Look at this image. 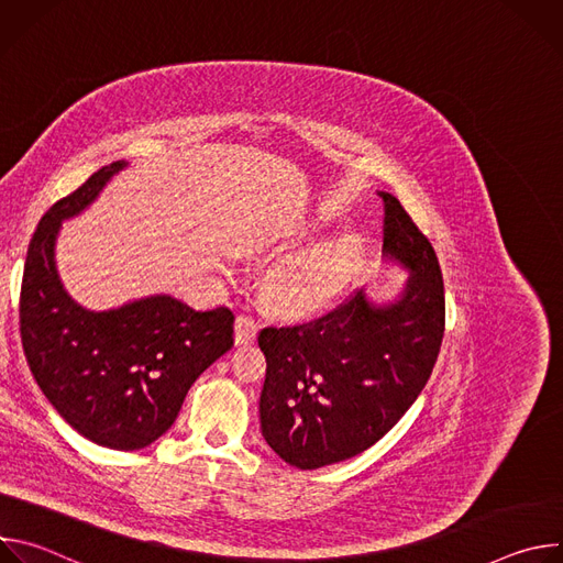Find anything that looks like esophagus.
Here are the masks:
<instances>
[{
  "instance_id": "1",
  "label": "esophagus",
  "mask_w": 563,
  "mask_h": 563,
  "mask_svg": "<svg viewBox=\"0 0 563 563\" xmlns=\"http://www.w3.org/2000/svg\"><path fill=\"white\" fill-rule=\"evenodd\" d=\"M258 332V323L252 316H238L235 325H233V339L238 345H247L256 339Z\"/></svg>"
}]
</instances>
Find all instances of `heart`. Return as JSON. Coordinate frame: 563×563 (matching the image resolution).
<instances>
[{"label": "heart", "instance_id": "heart-1", "mask_svg": "<svg viewBox=\"0 0 563 563\" xmlns=\"http://www.w3.org/2000/svg\"><path fill=\"white\" fill-rule=\"evenodd\" d=\"M358 258L361 247L356 240L316 245L276 265L265 280V291L283 313H311L341 291Z\"/></svg>", "mask_w": 563, "mask_h": 563}]
</instances>
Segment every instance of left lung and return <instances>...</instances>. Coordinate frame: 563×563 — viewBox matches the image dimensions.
Wrapping results in <instances>:
<instances>
[{"label":"left lung","mask_w":563,"mask_h":563,"mask_svg":"<svg viewBox=\"0 0 563 563\" xmlns=\"http://www.w3.org/2000/svg\"><path fill=\"white\" fill-rule=\"evenodd\" d=\"M383 198V258L410 276L391 300L358 289L309 323L265 328L261 430L289 465L352 459L408 412L437 363L445 330L443 276L430 240L391 194Z\"/></svg>","instance_id":"obj_1"}]
</instances>
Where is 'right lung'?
<instances>
[{
	"instance_id": "right-lung-1",
	"label": "right lung",
	"mask_w": 563,
	"mask_h": 563,
	"mask_svg": "<svg viewBox=\"0 0 563 563\" xmlns=\"http://www.w3.org/2000/svg\"><path fill=\"white\" fill-rule=\"evenodd\" d=\"M126 167L124 159L102 167L44 213L20 298L22 345L40 389L73 430L111 450H142L163 437L194 380L233 345L227 307L194 309L151 294L96 311L62 285L55 265L62 222L87 211Z\"/></svg>"
}]
</instances>
